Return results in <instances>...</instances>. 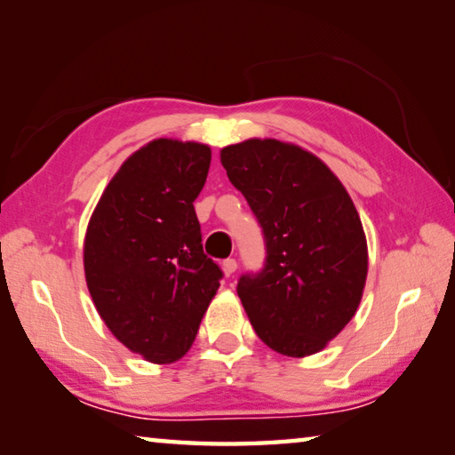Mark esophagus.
Listing matches in <instances>:
<instances>
[{
    "mask_svg": "<svg viewBox=\"0 0 455 455\" xmlns=\"http://www.w3.org/2000/svg\"><path fill=\"white\" fill-rule=\"evenodd\" d=\"M236 271V260L235 259H227L225 263H222V273H225L227 276H230Z\"/></svg>",
    "mask_w": 455,
    "mask_h": 455,
    "instance_id": "34e87169",
    "label": "esophagus"
}]
</instances>
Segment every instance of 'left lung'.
<instances>
[{
	"mask_svg": "<svg viewBox=\"0 0 455 455\" xmlns=\"http://www.w3.org/2000/svg\"><path fill=\"white\" fill-rule=\"evenodd\" d=\"M220 163L265 233V268L236 287L251 325L281 355L323 351L357 313L367 279L349 192L319 156L276 138L228 144Z\"/></svg>",
	"mask_w": 455,
	"mask_h": 455,
	"instance_id": "8db88e82",
	"label": "left lung"
}]
</instances>
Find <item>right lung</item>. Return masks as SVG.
Masks as SVG:
<instances>
[{"label":"right lung","mask_w":455,"mask_h":455,"mask_svg":"<svg viewBox=\"0 0 455 455\" xmlns=\"http://www.w3.org/2000/svg\"><path fill=\"white\" fill-rule=\"evenodd\" d=\"M211 156V146L195 140L144 144L108 182L84 236V275L100 319L156 365L187 355L220 287L192 204Z\"/></svg>","instance_id":"right-lung-1"}]
</instances>
